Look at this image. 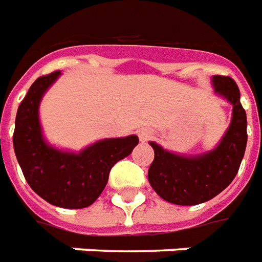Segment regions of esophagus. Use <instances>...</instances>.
Wrapping results in <instances>:
<instances>
[{"instance_id": "esophagus-1", "label": "esophagus", "mask_w": 262, "mask_h": 262, "mask_svg": "<svg viewBox=\"0 0 262 262\" xmlns=\"http://www.w3.org/2000/svg\"><path fill=\"white\" fill-rule=\"evenodd\" d=\"M138 137H140L141 142H145L152 137L151 129H148V128H141L140 131H138Z\"/></svg>"}]
</instances>
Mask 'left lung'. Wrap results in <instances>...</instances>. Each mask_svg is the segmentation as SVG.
I'll list each match as a JSON object with an SVG mask.
<instances>
[{"label": "left lung", "instance_id": "1", "mask_svg": "<svg viewBox=\"0 0 262 262\" xmlns=\"http://www.w3.org/2000/svg\"><path fill=\"white\" fill-rule=\"evenodd\" d=\"M211 84L217 96L233 105L229 128L211 151L181 155L149 142L155 158L148 170V181L162 199L173 205H199L223 192L237 175L246 152L247 116L238 87L227 76H213Z\"/></svg>", "mask_w": 262, "mask_h": 262}]
</instances>
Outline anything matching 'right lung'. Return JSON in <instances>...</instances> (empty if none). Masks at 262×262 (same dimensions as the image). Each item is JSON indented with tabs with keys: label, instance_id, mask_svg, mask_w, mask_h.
<instances>
[{
	"label": "right lung",
	"instance_id": "add662e5",
	"mask_svg": "<svg viewBox=\"0 0 262 262\" xmlns=\"http://www.w3.org/2000/svg\"><path fill=\"white\" fill-rule=\"evenodd\" d=\"M60 70L35 80L18 107L14 131V151L22 173L48 203L63 209H83L93 205L104 190L111 168L138 145L137 135L96 141L79 152L51 145L43 137L39 105Z\"/></svg>",
	"mask_w": 262,
	"mask_h": 262
}]
</instances>
